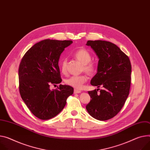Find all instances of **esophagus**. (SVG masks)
<instances>
[{
    "label": "esophagus",
    "instance_id": "obj_1",
    "mask_svg": "<svg viewBox=\"0 0 150 150\" xmlns=\"http://www.w3.org/2000/svg\"><path fill=\"white\" fill-rule=\"evenodd\" d=\"M81 91H80V90H77V89H74V94H79V93H81Z\"/></svg>",
    "mask_w": 150,
    "mask_h": 150
}]
</instances>
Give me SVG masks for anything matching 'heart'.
<instances>
[{
	"instance_id": "1",
	"label": "heart",
	"mask_w": 150,
	"mask_h": 150,
	"mask_svg": "<svg viewBox=\"0 0 150 150\" xmlns=\"http://www.w3.org/2000/svg\"><path fill=\"white\" fill-rule=\"evenodd\" d=\"M73 56L76 59L82 64V71H84L88 75H92L95 73L96 70V65L94 62L91 61V54L88 50L85 49H78L73 53ZM60 67L61 71L63 73L67 72V59L64 58L61 61ZM87 79V77L85 75L72 76L67 79L65 80V82L67 85L72 86L76 89H80L86 82Z\"/></svg>"
}]
</instances>
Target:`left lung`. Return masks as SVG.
<instances>
[{
	"label": "left lung",
	"mask_w": 150,
	"mask_h": 150,
	"mask_svg": "<svg viewBox=\"0 0 150 150\" xmlns=\"http://www.w3.org/2000/svg\"><path fill=\"white\" fill-rule=\"evenodd\" d=\"M86 45L91 46L99 58L97 73L91 84L103 89L88 91L91 100L86 109L95 119L106 121L120 112L129 94L130 61L117 45L110 42L89 40Z\"/></svg>",
	"instance_id": "obj_1"
}]
</instances>
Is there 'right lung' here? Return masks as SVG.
Instances as JSON below:
<instances>
[{
    "mask_svg": "<svg viewBox=\"0 0 150 150\" xmlns=\"http://www.w3.org/2000/svg\"><path fill=\"white\" fill-rule=\"evenodd\" d=\"M71 40H44L36 43L22 57L18 68L19 91L30 111L42 120L51 119L65 107L73 87L60 85L51 90L50 85L62 82L58 61Z\"/></svg>",
    "mask_w": 150,
    "mask_h": 150,
    "instance_id": "right-lung-1",
    "label": "right lung"
}]
</instances>
